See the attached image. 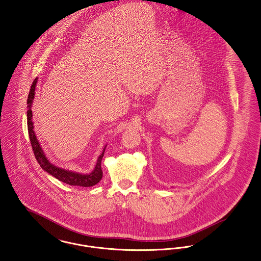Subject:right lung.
<instances>
[{
  "label": "right lung",
  "mask_w": 261,
  "mask_h": 261,
  "mask_svg": "<svg viewBox=\"0 0 261 261\" xmlns=\"http://www.w3.org/2000/svg\"><path fill=\"white\" fill-rule=\"evenodd\" d=\"M37 83V77L33 81L31 85V92L29 93L28 97V111H27V116H28V130H29V135H30V140H31V147L32 151L35 155V159L39 166L47 171L49 174L54 176L55 178L59 179L62 182L70 184V185H77V186H83V187H90L93 186L96 184H98L102 177V169H101V160L103 158L105 151L107 146L103 149L102 153L98 156L95 168L92 170L90 174H82L77 172H73L69 171L66 169L57 168L56 166L52 165L45 156V153L42 151L40 144L38 140L35 136L34 130H33V122H32V111H31V106L32 101L34 98L35 94V87Z\"/></svg>",
  "instance_id": "add662e5"
}]
</instances>
